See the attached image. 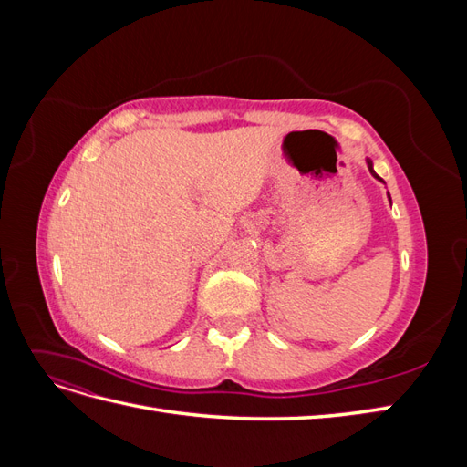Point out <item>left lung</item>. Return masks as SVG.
Here are the masks:
<instances>
[{
    "instance_id": "obj_1",
    "label": "left lung",
    "mask_w": 467,
    "mask_h": 467,
    "mask_svg": "<svg viewBox=\"0 0 467 467\" xmlns=\"http://www.w3.org/2000/svg\"><path fill=\"white\" fill-rule=\"evenodd\" d=\"M368 167H370V173H372L376 179H379V181H381V177H378V175L374 173V169H372V161H368Z\"/></svg>"
}]
</instances>
